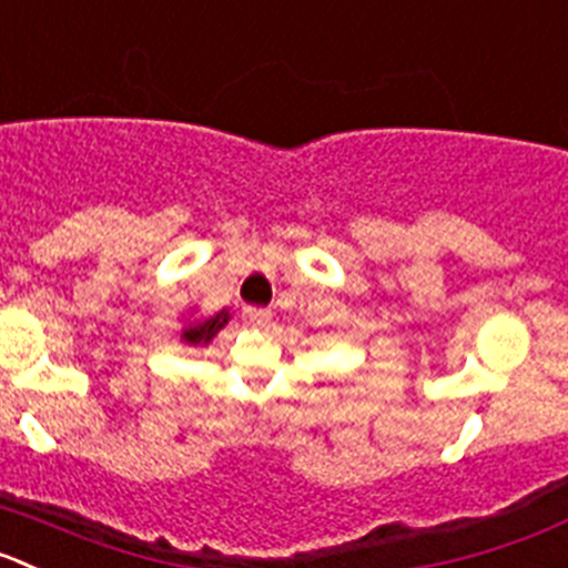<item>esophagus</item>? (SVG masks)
Returning <instances> with one entry per match:
<instances>
[{"mask_svg":"<svg viewBox=\"0 0 568 568\" xmlns=\"http://www.w3.org/2000/svg\"><path fill=\"white\" fill-rule=\"evenodd\" d=\"M243 316H246L248 325L263 327L268 320H272V311H266V308H246V311H243Z\"/></svg>","mask_w":568,"mask_h":568,"instance_id":"34e87169","label":"esophagus"}]
</instances>
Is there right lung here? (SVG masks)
Instances as JSON below:
<instances>
[{
    "label": "right lung",
    "instance_id": "obj_1",
    "mask_svg": "<svg viewBox=\"0 0 568 568\" xmlns=\"http://www.w3.org/2000/svg\"><path fill=\"white\" fill-rule=\"evenodd\" d=\"M230 320H232L230 308L219 311V314H212V316H187L179 338H182V344H187V347H206L212 338L224 331Z\"/></svg>",
    "mask_w": 568,
    "mask_h": 568
}]
</instances>
